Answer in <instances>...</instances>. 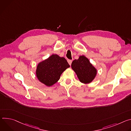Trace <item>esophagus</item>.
Returning a JSON list of instances; mask_svg holds the SVG:
<instances>
[{
	"label": "esophagus",
	"instance_id": "1",
	"mask_svg": "<svg viewBox=\"0 0 131 131\" xmlns=\"http://www.w3.org/2000/svg\"><path fill=\"white\" fill-rule=\"evenodd\" d=\"M72 61L71 60H68V63L69 64V65H71V63H72Z\"/></svg>",
	"mask_w": 131,
	"mask_h": 131
}]
</instances>
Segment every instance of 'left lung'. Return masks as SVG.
Returning <instances> with one entry per match:
<instances>
[{
    "mask_svg": "<svg viewBox=\"0 0 131 131\" xmlns=\"http://www.w3.org/2000/svg\"><path fill=\"white\" fill-rule=\"evenodd\" d=\"M71 68L77 75L79 81L83 84L91 83L97 75V70L84 55L72 62Z\"/></svg>",
    "mask_w": 131,
    "mask_h": 131,
    "instance_id": "1",
    "label": "left lung"
}]
</instances>
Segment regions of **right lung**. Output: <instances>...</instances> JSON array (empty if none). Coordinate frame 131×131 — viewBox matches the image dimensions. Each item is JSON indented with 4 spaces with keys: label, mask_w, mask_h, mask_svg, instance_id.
Returning a JSON list of instances; mask_svg holds the SVG:
<instances>
[{
    "label": "right lung",
    "mask_w": 131,
    "mask_h": 131,
    "mask_svg": "<svg viewBox=\"0 0 131 131\" xmlns=\"http://www.w3.org/2000/svg\"><path fill=\"white\" fill-rule=\"evenodd\" d=\"M69 67L70 65L64 58L52 54L38 63L36 75L40 82L50 87L59 81L62 73Z\"/></svg>",
    "instance_id": "1"
}]
</instances>
